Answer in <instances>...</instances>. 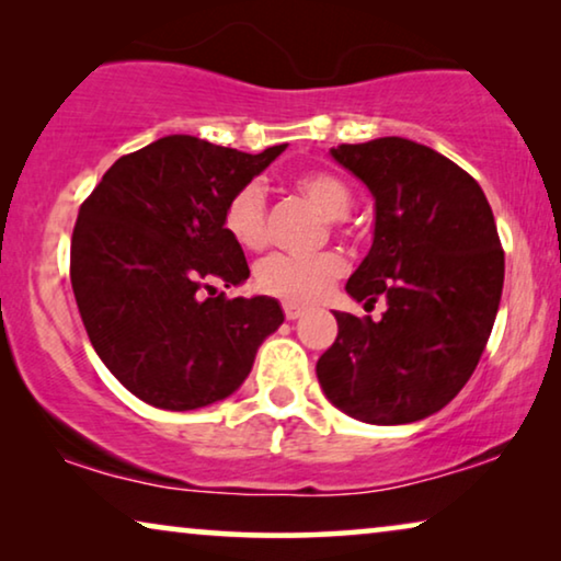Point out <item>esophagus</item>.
<instances>
[{
	"instance_id": "34e87169",
	"label": "esophagus",
	"mask_w": 561,
	"mask_h": 561,
	"mask_svg": "<svg viewBox=\"0 0 561 561\" xmlns=\"http://www.w3.org/2000/svg\"><path fill=\"white\" fill-rule=\"evenodd\" d=\"M283 313H286L288 321H296L298 317H304V309H301V306H296V304H286V306H283Z\"/></svg>"
}]
</instances>
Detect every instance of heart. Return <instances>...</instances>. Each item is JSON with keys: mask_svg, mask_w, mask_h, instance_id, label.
<instances>
[{"mask_svg": "<svg viewBox=\"0 0 561 561\" xmlns=\"http://www.w3.org/2000/svg\"><path fill=\"white\" fill-rule=\"evenodd\" d=\"M294 188L309 198L329 219H340L350 211L352 191L332 171H304L294 179ZM225 232L242 250H260L265 244V191L260 183H244L229 196L221 214ZM344 275V260L336 252L319 255H275L260 260L255 286L265 296L286 304H313Z\"/></svg>", "mask_w": 561, "mask_h": 561, "instance_id": "1", "label": "heart"}]
</instances>
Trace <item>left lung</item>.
<instances>
[{
    "label": "left lung",
    "instance_id": "8db88e82",
    "mask_svg": "<svg viewBox=\"0 0 561 561\" xmlns=\"http://www.w3.org/2000/svg\"><path fill=\"white\" fill-rule=\"evenodd\" d=\"M370 188L373 248L347 280L355 301L386 298L382 319L334 311L317 363L321 390L365 424H413L442 411L480 363L503 294L505 257L470 173L405 137L332 148Z\"/></svg>",
    "mask_w": 561,
    "mask_h": 561
}]
</instances>
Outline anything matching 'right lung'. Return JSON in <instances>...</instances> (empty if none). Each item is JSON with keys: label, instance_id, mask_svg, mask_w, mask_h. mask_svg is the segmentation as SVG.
<instances>
[{"label": "right lung", "instance_id": "obj_1", "mask_svg": "<svg viewBox=\"0 0 561 561\" xmlns=\"http://www.w3.org/2000/svg\"><path fill=\"white\" fill-rule=\"evenodd\" d=\"M288 145L257 156L168 135L122 156L81 204L71 286L110 373L140 401L194 411L232 396L283 324L271 296L227 298L250 267L221 214Z\"/></svg>", "mask_w": 561, "mask_h": 561}]
</instances>
